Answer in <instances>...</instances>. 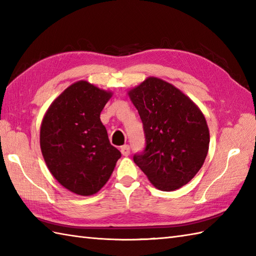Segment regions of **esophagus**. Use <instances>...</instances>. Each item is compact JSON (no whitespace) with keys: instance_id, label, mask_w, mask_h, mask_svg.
<instances>
[{"instance_id":"1","label":"esophagus","mask_w":256,"mask_h":256,"mask_svg":"<svg viewBox=\"0 0 256 256\" xmlns=\"http://www.w3.org/2000/svg\"><path fill=\"white\" fill-rule=\"evenodd\" d=\"M130 152H131V148H130L128 145H123L121 146V153L124 156H128L130 155Z\"/></svg>"}]
</instances>
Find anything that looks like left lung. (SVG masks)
Listing matches in <instances>:
<instances>
[{
  "label": "left lung",
  "mask_w": 256,
  "mask_h": 256,
  "mask_svg": "<svg viewBox=\"0 0 256 256\" xmlns=\"http://www.w3.org/2000/svg\"><path fill=\"white\" fill-rule=\"evenodd\" d=\"M142 120L145 148L133 160L162 192L189 182L204 165L209 130L204 114L180 90L164 80L148 78L128 92Z\"/></svg>",
  "instance_id": "1"
}]
</instances>
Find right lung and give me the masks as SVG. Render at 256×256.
<instances>
[{
  "instance_id": "add662e5",
  "label": "right lung",
  "mask_w": 256,
  "mask_h": 256,
  "mask_svg": "<svg viewBox=\"0 0 256 256\" xmlns=\"http://www.w3.org/2000/svg\"><path fill=\"white\" fill-rule=\"evenodd\" d=\"M110 98V92L78 81L52 103L42 118L40 148L48 170L80 196L99 192L121 157L100 120Z\"/></svg>"
}]
</instances>
